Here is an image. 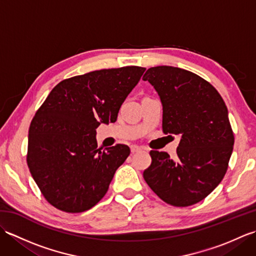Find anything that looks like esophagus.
Wrapping results in <instances>:
<instances>
[{"instance_id":"34e87169","label":"esophagus","mask_w":256,"mask_h":256,"mask_svg":"<svg viewBox=\"0 0 256 256\" xmlns=\"http://www.w3.org/2000/svg\"><path fill=\"white\" fill-rule=\"evenodd\" d=\"M140 150H142V148H140V146H138V145H132V146H131L132 154L138 153V152H140Z\"/></svg>"}]
</instances>
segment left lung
<instances>
[{
    "instance_id": "1",
    "label": "left lung",
    "mask_w": 256,
    "mask_h": 256,
    "mask_svg": "<svg viewBox=\"0 0 256 256\" xmlns=\"http://www.w3.org/2000/svg\"><path fill=\"white\" fill-rule=\"evenodd\" d=\"M162 106V132L180 136L175 160L150 150L143 176L150 189L175 206L204 199L224 179L234 144L228 108L219 92L198 74L172 66L148 69Z\"/></svg>"
}]
</instances>
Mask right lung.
Segmentation results:
<instances>
[{
  "mask_svg": "<svg viewBox=\"0 0 256 256\" xmlns=\"http://www.w3.org/2000/svg\"><path fill=\"white\" fill-rule=\"evenodd\" d=\"M145 72L128 66L62 80L32 118L27 165L42 196L70 214L91 209L104 197L130 148H98L101 123L116 121L122 103Z\"/></svg>",
  "mask_w": 256,
  "mask_h": 256,
  "instance_id": "1",
  "label": "right lung"
}]
</instances>
